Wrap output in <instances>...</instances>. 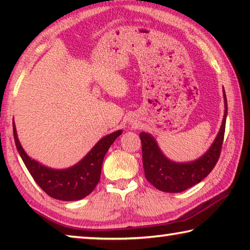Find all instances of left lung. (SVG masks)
Returning a JSON list of instances; mask_svg holds the SVG:
<instances>
[{
    "label": "left lung",
    "mask_w": 250,
    "mask_h": 250,
    "mask_svg": "<svg viewBox=\"0 0 250 250\" xmlns=\"http://www.w3.org/2000/svg\"><path fill=\"white\" fill-rule=\"evenodd\" d=\"M225 111L218 133L204 154L189 162H175L161 151L154 137L147 132H141L142 160L146 179L160 191L180 193L192 188L209 174L216 166L225 133L227 117V99L223 91Z\"/></svg>",
    "instance_id": "left-lung-1"
}]
</instances>
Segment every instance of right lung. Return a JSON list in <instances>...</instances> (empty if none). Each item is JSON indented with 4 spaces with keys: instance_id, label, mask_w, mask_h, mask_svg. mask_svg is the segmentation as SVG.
Here are the masks:
<instances>
[{
    "instance_id": "add662e5",
    "label": "right lung",
    "mask_w": 250,
    "mask_h": 250,
    "mask_svg": "<svg viewBox=\"0 0 250 250\" xmlns=\"http://www.w3.org/2000/svg\"><path fill=\"white\" fill-rule=\"evenodd\" d=\"M121 133L122 130H117L115 132L104 135L75 166L66 168H53L32 159L25 152L19 140L13 121L16 149L34 181L47 195L65 202L79 201L94 191L96 185L99 183L104 155L110 146Z\"/></svg>"
}]
</instances>
